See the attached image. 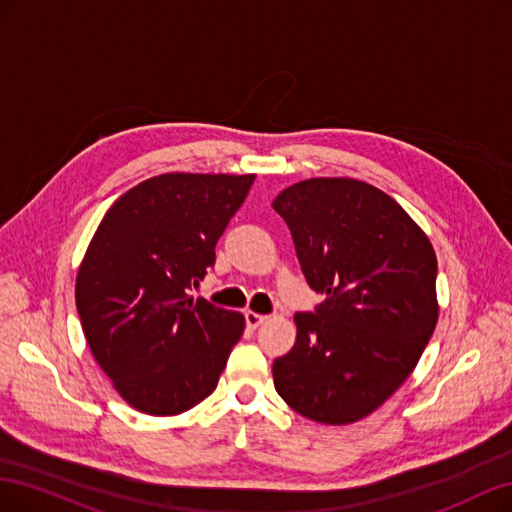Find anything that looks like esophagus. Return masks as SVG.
<instances>
[{"label":"esophagus","instance_id":"34e87169","mask_svg":"<svg viewBox=\"0 0 512 512\" xmlns=\"http://www.w3.org/2000/svg\"><path fill=\"white\" fill-rule=\"evenodd\" d=\"M244 319H246V326L248 328H257L266 321V315H259V313H253V311H246L244 313Z\"/></svg>","mask_w":512,"mask_h":512}]
</instances>
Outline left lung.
Listing matches in <instances>:
<instances>
[{
	"label": "left lung",
	"instance_id": "1",
	"mask_svg": "<svg viewBox=\"0 0 512 512\" xmlns=\"http://www.w3.org/2000/svg\"><path fill=\"white\" fill-rule=\"evenodd\" d=\"M302 272L326 302L296 313V345L272 364L300 416L352 425L401 388L437 324V259L397 201L354 178L302 180L272 201Z\"/></svg>",
	"mask_w": 512,
	"mask_h": 512
}]
</instances>
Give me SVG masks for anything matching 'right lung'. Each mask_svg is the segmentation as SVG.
<instances>
[{
    "instance_id": "add662e5",
    "label": "right lung",
    "mask_w": 512,
    "mask_h": 512,
    "mask_svg": "<svg viewBox=\"0 0 512 512\" xmlns=\"http://www.w3.org/2000/svg\"><path fill=\"white\" fill-rule=\"evenodd\" d=\"M255 173H163L102 218L77 272L85 341L135 410L175 416L214 392L244 315L188 296Z\"/></svg>"
}]
</instances>
